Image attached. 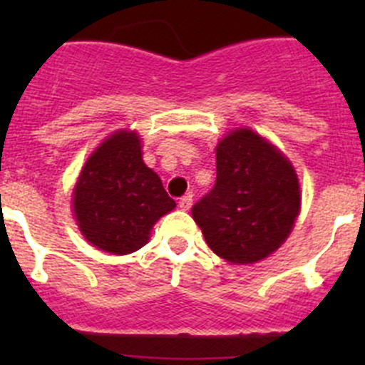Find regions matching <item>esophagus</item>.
Wrapping results in <instances>:
<instances>
[{"label":"esophagus","instance_id":"obj_1","mask_svg":"<svg viewBox=\"0 0 365 365\" xmlns=\"http://www.w3.org/2000/svg\"><path fill=\"white\" fill-rule=\"evenodd\" d=\"M178 206L182 210H185V212H187V210H190V206H192V194L189 192V194H185V196H183V197H180Z\"/></svg>","mask_w":365,"mask_h":365}]
</instances>
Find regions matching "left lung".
Segmentation results:
<instances>
[{"mask_svg": "<svg viewBox=\"0 0 365 365\" xmlns=\"http://www.w3.org/2000/svg\"><path fill=\"white\" fill-rule=\"evenodd\" d=\"M298 212L292 162L251 128H238L217 145L215 185L192 206V219L217 256L249 264L284 244Z\"/></svg>", "mask_w": 365, "mask_h": 365, "instance_id": "obj_1", "label": "left lung"}]
</instances>
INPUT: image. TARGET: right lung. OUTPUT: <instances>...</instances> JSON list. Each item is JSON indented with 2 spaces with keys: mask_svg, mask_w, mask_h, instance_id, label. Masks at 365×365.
I'll return each mask as SVG.
<instances>
[{
  "mask_svg": "<svg viewBox=\"0 0 365 365\" xmlns=\"http://www.w3.org/2000/svg\"><path fill=\"white\" fill-rule=\"evenodd\" d=\"M72 203L84 238L118 256L141 249L153 224L176 206L159 175L143 162L139 135L130 130L114 132L91 153Z\"/></svg>",
  "mask_w": 365,
  "mask_h": 365,
  "instance_id": "right-lung-1",
  "label": "right lung"
}]
</instances>
